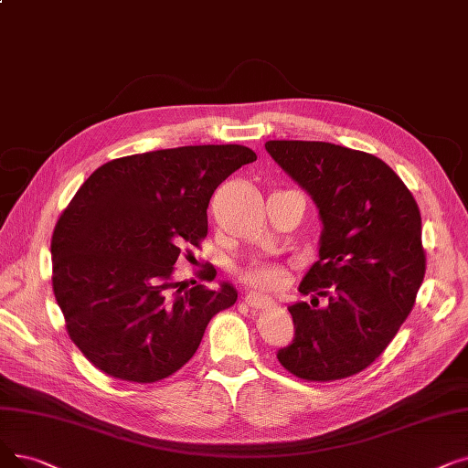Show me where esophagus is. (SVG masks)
<instances>
[{"mask_svg":"<svg viewBox=\"0 0 468 468\" xmlns=\"http://www.w3.org/2000/svg\"><path fill=\"white\" fill-rule=\"evenodd\" d=\"M245 302L254 310L268 308V306H271V303H273L271 298H268L266 294H260V292H247L245 294Z\"/></svg>","mask_w":468,"mask_h":468,"instance_id":"obj_1","label":"esophagus"}]
</instances>
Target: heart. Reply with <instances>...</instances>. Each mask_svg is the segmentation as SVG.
<instances>
[{"mask_svg":"<svg viewBox=\"0 0 468 468\" xmlns=\"http://www.w3.org/2000/svg\"><path fill=\"white\" fill-rule=\"evenodd\" d=\"M240 279L252 289L277 292L287 282V271L282 266L271 261H250L249 266L240 271Z\"/></svg>","mask_w":468,"mask_h":468,"instance_id":"1","label":"heart"}]
</instances>
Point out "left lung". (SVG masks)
I'll list each match as a JSON object with an SVG mask.
<instances>
[{
	"label": "left lung",
	"instance_id": "left-lung-1",
	"mask_svg": "<svg viewBox=\"0 0 468 468\" xmlns=\"http://www.w3.org/2000/svg\"><path fill=\"white\" fill-rule=\"evenodd\" d=\"M266 151L319 208V260L289 306L294 338L277 352L302 380L352 377L386 350L415 306L426 271L420 212L380 158L324 141H268Z\"/></svg>",
	"mask_w": 468,
	"mask_h": 468
}]
</instances>
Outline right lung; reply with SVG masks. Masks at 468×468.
Returning a JSON list of instances; mask_svg holds the SVG:
<instances>
[{"label": "right lung", "mask_w": 468, "mask_h": 468, "mask_svg": "<svg viewBox=\"0 0 468 468\" xmlns=\"http://www.w3.org/2000/svg\"><path fill=\"white\" fill-rule=\"evenodd\" d=\"M254 160L242 145L151 151L107 162L76 191L51 237V281L70 340L99 371L139 384L174 375L237 302L229 282L187 287L174 266L208 235L216 187ZM214 277L210 263L198 271Z\"/></svg>", "instance_id": "1"}]
</instances>
